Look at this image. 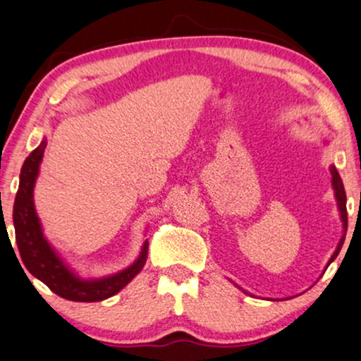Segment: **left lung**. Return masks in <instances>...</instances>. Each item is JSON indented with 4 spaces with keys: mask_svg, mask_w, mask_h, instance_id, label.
Masks as SVG:
<instances>
[{
    "mask_svg": "<svg viewBox=\"0 0 361 361\" xmlns=\"http://www.w3.org/2000/svg\"><path fill=\"white\" fill-rule=\"evenodd\" d=\"M330 171H331V176H333V180H331L333 181V190H335L336 202H338V208H340V214H341V221H343V228H345V233H346V228H348V213H346V195H345V188H343V181H341V178H340L338 171H336L335 166H331ZM343 241H345V236H341L338 248H336V252L333 253L330 263L336 257H338L341 246H343Z\"/></svg>",
    "mask_w": 361,
    "mask_h": 361,
    "instance_id": "obj_1",
    "label": "left lung"
}]
</instances>
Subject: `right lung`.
Here are the masks:
<instances>
[{
    "mask_svg": "<svg viewBox=\"0 0 361 361\" xmlns=\"http://www.w3.org/2000/svg\"><path fill=\"white\" fill-rule=\"evenodd\" d=\"M47 141L33 149L25 159L20 175L15 207H13V221H15L16 245L26 270L48 286L53 293L70 302H102L118 293L138 275L145 267L148 257V241H145L140 258L136 263L118 275L103 278V280L85 281L76 278L56 257L51 246L41 233L39 220L36 216L33 204V186L38 176V168L43 158ZM10 238V236H8ZM18 259V258H16ZM25 271V270H23Z\"/></svg>",
    "mask_w": 361,
    "mask_h": 361,
    "instance_id": "right-lung-1",
    "label": "right lung"
}]
</instances>
